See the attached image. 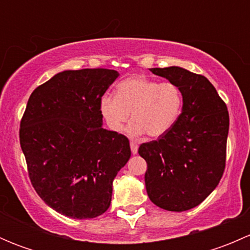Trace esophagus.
Here are the masks:
<instances>
[{"mask_svg":"<svg viewBox=\"0 0 250 250\" xmlns=\"http://www.w3.org/2000/svg\"><path fill=\"white\" fill-rule=\"evenodd\" d=\"M138 143H135V141H130V150H132V153L133 155H137L138 153Z\"/></svg>","mask_w":250,"mask_h":250,"instance_id":"obj_1","label":"esophagus"}]
</instances>
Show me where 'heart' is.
I'll use <instances>...</instances> for the list:
<instances>
[{
	"mask_svg": "<svg viewBox=\"0 0 250 250\" xmlns=\"http://www.w3.org/2000/svg\"><path fill=\"white\" fill-rule=\"evenodd\" d=\"M183 92L176 83L160 82L140 75L121 81L116 95L105 94L100 99V113L107 127L121 132L132 117L130 135L144 133L151 138L166 134L178 120L183 109Z\"/></svg>",
	"mask_w": 250,
	"mask_h": 250,
	"instance_id": "1",
	"label": "heart"
}]
</instances>
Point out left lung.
<instances>
[{"instance_id": "obj_1", "label": "left lung", "mask_w": 250, "mask_h": 250, "mask_svg": "<svg viewBox=\"0 0 250 250\" xmlns=\"http://www.w3.org/2000/svg\"><path fill=\"white\" fill-rule=\"evenodd\" d=\"M150 71L176 83L184 104L166 134L140 145L138 152L147 165L146 191L160 208L188 210L210 195L225 170L228 106L202 75L178 66Z\"/></svg>"}]
</instances>
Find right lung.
<instances>
[{
    "instance_id": "right-lung-1",
    "label": "right lung",
    "mask_w": 250,
    "mask_h": 250,
    "mask_svg": "<svg viewBox=\"0 0 250 250\" xmlns=\"http://www.w3.org/2000/svg\"><path fill=\"white\" fill-rule=\"evenodd\" d=\"M117 77L102 67L59 72L32 92L20 121L35 191L69 218L105 213L113 179L130 157L128 138L102 127L100 99Z\"/></svg>"
}]
</instances>
